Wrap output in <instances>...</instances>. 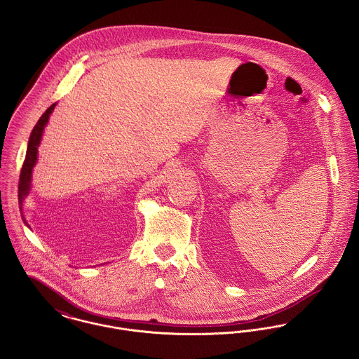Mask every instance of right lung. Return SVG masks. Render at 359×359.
Returning <instances> with one entry per match:
<instances>
[{
	"instance_id": "obj_1",
	"label": "right lung",
	"mask_w": 359,
	"mask_h": 359,
	"mask_svg": "<svg viewBox=\"0 0 359 359\" xmlns=\"http://www.w3.org/2000/svg\"><path fill=\"white\" fill-rule=\"evenodd\" d=\"M55 104L57 103L51 104V106L46 109V112L41 116V119L38 121V123L35 125L31 135H29V141H28V147H27V154H25V160H24V164H22V172H20V182H19V203H20V206L22 205L24 198L29 194L31 179H32V169H34L36 161H38V147L41 145L43 130H44V127L47 125L48 118H50L51 112L54 111Z\"/></svg>"
}]
</instances>
